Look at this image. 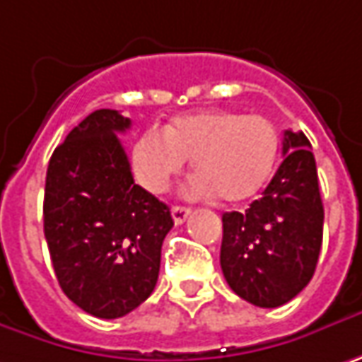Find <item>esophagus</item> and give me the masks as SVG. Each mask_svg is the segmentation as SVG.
I'll use <instances>...</instances> for the list:
<instances>
[{
	"mask_svg": "<svg viewBox=\"0 0 362 362\" xmlns=\"http://www.w3.org/2000/svg\"><path fill=\"white\" fill-rule=\"evenodd\" d=\"M188 215H190V209L188 206H182V204L172 206V217H174V223L176 225L184 223L188 219Z\"/></svg>",
	"mask_w": 362,
	"mask_h": 362,
	"instance_id": "34e87169",
	"label": "esophagus"
}]
</instances>
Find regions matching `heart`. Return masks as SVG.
Segmentation results:
<instances>
[{
  "instance_id": "b5f03b06",
  "label": "heart",
  "mask_w": 362,
  "mask_h": 362,
  "mask_svg": "<svg viewBox=\"0 0 362 362\" xmlns=\"http://www.w3.org/2000/svg\"><path fill=\"white\" fill-rule=\"evenodd\" d=\"M276 156L279 135L268 118L211 108L180 115L163 131H143L133 145V168L147 190L163 192L192 158L197 192L242 202L264 186Z\"/></svg>"
}]
</instances>
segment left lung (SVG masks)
Here are the masks:
<instances>
[{"instance_id": "left-lung-1", "label": "left lung", "mask_w": 362, "mask_h": 362, "mask_svg": "<svg viewBox=\"0 0 362 362\" xmlns=\"http://www.w3.org/2000/svg\"><path fill=\"white\" fill-rule=\"evenodd\" d=\"M285 160L245 213H223L221 270L235 295L279 308L308 287L324 235V204L309 139L285 131Z\"/></svg>"}]
</instances>
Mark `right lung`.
<instances>
[{
  "label": "right lung",
  "instance_id": "add662e5",
  "mask_svg": "<svg viewBox=\"0 0 362 362\" xmlns=\"http://www.w3.org/2000/svg\"><path fill=\"white\" fill-rule=\"evenodd\" d=\"M131 120L102 108L83 118L49 161L45 238L57 281L77 308L115 320L156 288L170 209L133 180L118 133Z\"/></svg>",
  "mask_w": 362,
  "mask_h": 362
}]
</instances>
